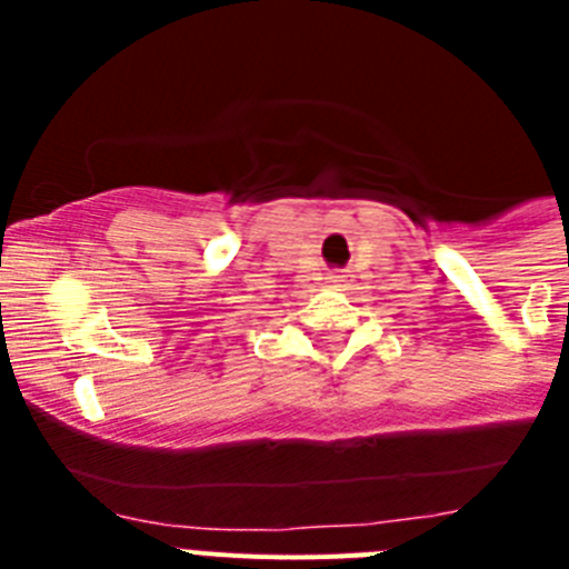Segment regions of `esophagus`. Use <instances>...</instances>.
<instances>
[{"instance_id":"1","label":"esophagus","mask_w":569,"mask_h":569,"mask_svg":"<svg viewBox=\"0 0 569 569\" xmlns=\"http://www.w3.org/2000/svg\"><path fill=\"white\" fill-rule=\"evenodd\" d=\"M350 281H353V276H350V270H333V273L328 276V288H333V290H347V288H350Z\"/></svg>"}]
</instances>
